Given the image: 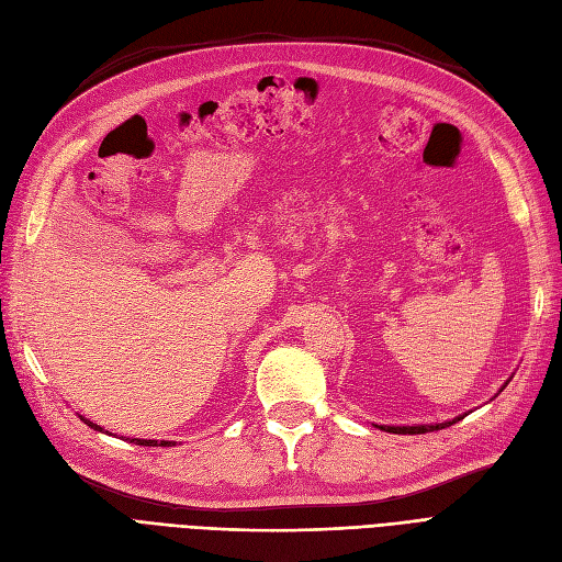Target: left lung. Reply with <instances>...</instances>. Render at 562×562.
Masks as SVG:
<instances>
[{
    "label": "left lung",
    "mask_w": 562,
    "mask_h": 562,
    "mask_svg": "<svg viewBox=\"0 0 562 562\" xmlns=\"http://www.w3.org/2000/svg\"><path fill=\"white\" fill-rule=\"evenodd\" d=\"M460 418L450 420V423H441V425H418V427H380V429H387L392 434H425V431H434V429H443L450 427L452 423H458Z\"/></svg>",
    "instance_id": "obj_1"
}]
</instances>
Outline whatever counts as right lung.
Segmentation results:
<instances>
[{"instance_id": "right-lung-1", "label": "right lung", "mask_w": 562, "mask_h": 562, "mask_svg": "<svg viewBox=\"0 0 562 562\" xmlns=\"http://www.w3.org/2000/svg\"><path fill=\"white\" fill-rule=\"evenodd\" d=\"M83 420V418H81ZM86 425H90V427H93V429H100L102 431V427H98V425H93V423H90V420H86ZM125 441H128V439H125ZM131 443H137V446H170V441H160V443H156V441H147V439H131ZM175 446V443H172Z\"/></svg>"}]
</instances>
